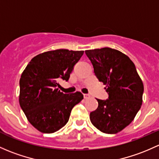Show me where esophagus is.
<instances>
[{"instance_id":"obj_1","label":"esophagus","mask_w":159,"mask_h":159,"mask_svg":"<svg viewBox=\"0 0 159 159\" xmlns=\"http://www.w3.org/2000/svg\"><path fill=\"white\" fill-rule=\"evenodd\" d=\"M84 99H89V98H91V96H90V94H88V93H84Z\"/></svg>"}]
</instances>
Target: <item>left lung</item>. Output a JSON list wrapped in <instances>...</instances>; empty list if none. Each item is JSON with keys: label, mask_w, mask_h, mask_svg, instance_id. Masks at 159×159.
<instances>
[{"label": "left lung", "mask_w": 159, "mask_h": 159, "mask_svg": "<svg viewBox=\"0 0 159 159\" xmlns=\"http://www.w3.org/2000/svg\"><path fill=\"white\" fill-rule=\"evenodd\" d=\"M99 81L107 85L108 99H97L91 123L102 133L115 134L130 124L141 108L144 91L136 66L121 52L105 47L85 51Z\"/></svg>", "instance_id": "8db88e82"}]
</instances>
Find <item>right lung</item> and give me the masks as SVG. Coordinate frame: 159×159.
Here are the masks:
<instances>
[{"instance_id": "right-lung-1", "label": "right lung", "mask_w": 159, "mask_h": 159, "mask_svg": "<svg viewBox=\"0 0 159 159\" xmlns=\"http://www.w3.org/2000/svg\"><path fill=\"white\" fill-rule=\"evenodd\" d=\"M84 51L56 49L31 59L20 80L19 102L30 123L41 133H52L69 120L71 110L84 96L77 91L63 93L58 81H68Z\"/></svg>"}]
</instances>
